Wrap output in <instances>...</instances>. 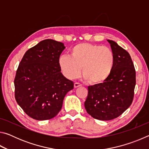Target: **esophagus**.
<instances>
[{"label":"esophagus","mask_w":149,"mask_h":149,"mask_svg":"<svg viewBox=\"0 0 149 149\" xmlns=\"http://www.w3.org/2000/svg\"><path fill=\"white\" fill-rule=\"evenodd\" d=\"M80 86H81V85L79 84V83H75L74 84V88H77Z\"/></svg>","instance_id":"34e87169"}]
</instances>
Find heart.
Here are the masks:
<instances>
[{
    "label": "heart",
    "mask_w": 149,
    "mask_h": 149,
    "mask_svg": "<svg viewBox=\"0 0 149 149\" xmlns=\"http://www.w3.org/2000/svg\"><path fill=\"white\" fill-rule=\"evenodd\" d=\"M115 56L112 50L99 45L79 43L72 48L70 56H60L58 63L63 75L68 79L78 77L81 70L84 79L93 85L106 81L114 68Z\"/></svg>",
    "instance_id": "obj_1"
}]
</instances>
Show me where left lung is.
Wrapping results in <instances>:
<instances>
[{
    "label": "left lung",
    "instance_id": "obj_1",
    "mask_svg": "<svg viewBox=\"0 0 149 149\" xmlns=\"http://www.w3.org/2000/svg\"><path fill=\"white\" fill-rule=\"evenodd\" d=\"M114 54L110 76L103 84L88 87L84 103L88 114L97 120L114 119L132 104L136 84L135 70L130 54L112 40H107Z\"/></svg>",
    "mask_w": 149,
    "mask_h": 149
}]
</instances>
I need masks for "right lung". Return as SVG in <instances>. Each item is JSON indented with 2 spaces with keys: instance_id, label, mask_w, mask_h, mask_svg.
<instances>
[{
  "instance_id": "1",
  "label": "right lung",
  "mask_w": 149,
  "mask_h": 149,
  "mask_svg": "<svg viewBox=\"0 0 149 149\" xmlns=\"http://www.w3.org/2000/svg\"><path fill=\"white\" fill-rule=\"evenodd\" d=\"M65 46L45 39L25 53L14 79L15 98L29 117L37 120L54 118L62 107L64 97L74 82L61 73L58 60Z\"/></svg>"
}]
</instances>
